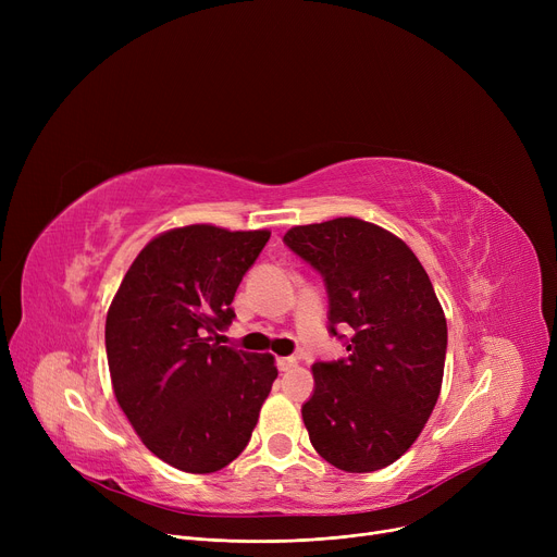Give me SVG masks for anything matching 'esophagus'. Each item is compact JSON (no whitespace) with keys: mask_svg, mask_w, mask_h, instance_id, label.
Returning <instances> with one entry per match:
<instances>
[{"mask_svg":"<svg viewBox=\"0 0 557 557\" xmlns=\"http://www.w3.org/2000/svg\"><path fill=\"white\" fill-rule=\"evenodd\" d=\"M277 368H280V372H290L294 368H298V361L294 357H280Z\"/></svg>","mask_w":557,"mask_h":557,"instance_id":"1","label":"esophagus"}]
</instances>
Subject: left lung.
Listing matches in <instances>:
<instances>
[{"instance_id":"left-lung-1","label":"left lung","mask_w":557,"mask_h":557,"mask_svg":"<svg viewBox=\"0 0 557 557\" xmlns=\"http://www.w3.org/2000/svg\"><path fill=\"white\" fill-rule=\"evenodd\" d=\"M284 244L325 277L330 332H355L347 359L311 366L309 441L343 472L384 470L418 441L443 388L447 320L433 284L399 237L355 216L296 225Z\"/></svg>"}]
</instances>
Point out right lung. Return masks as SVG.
I'll use <instances>...</instances> for the list:
<instances>
[{
    "mask_svg": "<svg viewBox=\"0 0 557 557\" xmlns=\"http://www.w3.org/2000/svg\"><path fill=\"white\" fill-rule=\"evenodd\" d=\"M269 230L173 227L141 248L106 318L116 404L160 460L212 474L252 435L277 376L273 355L214 343Z\"/></svg>",
    "mask_w": 557,
    "mask_h": 557,
    "instance_id": "right-lung-1",
    "label": "right lung"
}]
</instances>
